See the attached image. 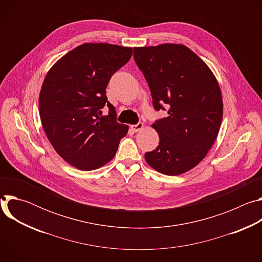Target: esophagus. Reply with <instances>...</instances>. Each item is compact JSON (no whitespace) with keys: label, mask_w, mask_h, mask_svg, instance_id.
<instances>
[{"label":"esophagus","mask_w":262,"mask_h":262,"mask_svg":"<svg viewBox=\"0 0 262 262\" xmlns=\"http://www.w3.org/2000/svg\"><path fill=\"white\" fill-rule=\"evenodd\" d=\"M144 128V124L142 122H138L137 124H134V125H130V129L134 132V133H137V132H140Z\"/></svg>","instance_id":"1"}]
</instances>
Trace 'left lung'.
<instances>
[{"instance_id":"1","label":"left lung","mask_w":262,"mask_h":262,"mask_svg":"<svg viewBox=\"0 0 262 262\" xmlns=\"http://www.w3.org/2000/svg\"><path fill=\"white\" fill-rule=\"evenodd\" d=\"M134 59L150 89L155 110L168 107V116L152 124L160 143L145 154L147 164L170 176L193 169L214 143L223 118L213 73L182 45L134 48Z\"/></svg>"}]
</instances>
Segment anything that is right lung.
Segmentation results:
<instances>
[{"label":"right lung","instance_id":"1","mask_svg":"<svg viewBox=\"0 0 262 262\" xmlns=\"http://www.w3.org/2000/svg\"><path fill=\"white\" fill-rule=\"evenodd\" d=\"M132 55V48L84 43L48 72L39 95L41 123L57 154L71 166L95 170L115 157L128 126L117 122L105 88ZM104 105L109 114L102 117Z\"/></svg>","mask_w":262,"mask_h":262}]
</instances>
